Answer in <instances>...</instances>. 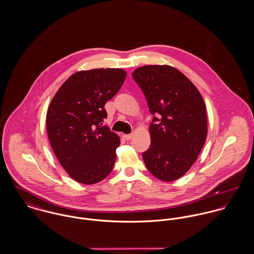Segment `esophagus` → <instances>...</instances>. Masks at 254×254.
I'll return each mask as SVG.
<instances>
[{"mask_svg": "<svg viewBox=\"0 0 254 254\" xmlns=\"http://www.w3.org/2000/svg\"><path fill=\"white\" fill-rule=\"evenodd\" d=\"M126 141H129L132 137H133V135L132 134H123V136H122Z\"/></svg>", "mask_w": 254, "mask_h": 254, "instance_id": "esophagus-1", "label": "esophagus"}]
</instances>
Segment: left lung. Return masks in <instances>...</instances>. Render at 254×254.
<instances>
[{
    "instance_id": "1",
    "label": "left lung",
    "mask_w": 254,
    "mask_h": 254,
    "mask_svg": "<svg viewBox=\"0 0 254 254\" xmlns=\"http://www.w3.org/2000/svg\"><path fill=\"white\" fill-rule=\"evenodd\" d=\"M132 76L153 115L150 145L143 152L145 166L157 179L175 181L189 171L205 143L204 101L190 79L170 65H145Z\"/></svg>"
}]
</instances>
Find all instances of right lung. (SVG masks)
Instances as JSON below:
<instances>
[{"instance_id": "1", "label": "right lung", "mask_w": 254, "mask_h": 254, "mask_svg": "<svg viewBox=\"0 0 254 254\" xmlns=\"http://www.w3.org/2000/svg\"><path fill=\"white\" fill-rule=\"evenodd\" d=\"M127 73L97 68L72 74L54 96L47 111L52 148L73 180L92 185L111 172L119 137L103 122L105 105L120 90Z\"/></svg>"}]
</instances>
